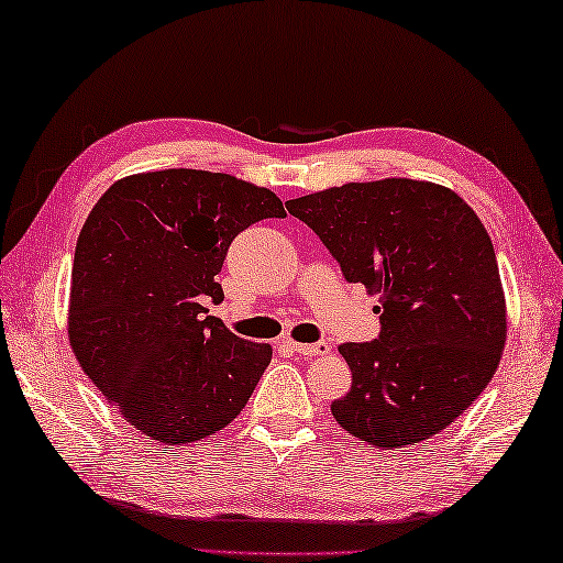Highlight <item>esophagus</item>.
<instances>
[{"label":"esophagus","mask_w":563,"mask_h":563,"mask_svg":"<svg viewBox=\"0 0 563 563\" xmlns=\"http://www.w3.org/2000/svg\"><path fill=\"white\" fill-rule=\"evenodd\" d=\"M294 352L299 356H324L331 352L329 342H317V344H291Z\"/></svg>","instance_id":"esophagus-1"}]
</instances>
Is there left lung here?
Returning a JSON list of instances; mask_svg holds the SVG:
<instances>
[{"label": "left lung", "instance_id": "1", "mask_svg": "<svg viewBox=\"0 0 563 563\" xmlns=\"http://www.w3.org/2000/svg\"><path fill=\"white\" fill-rule=\"evenodd\" d=\"M342 264L379 294L376 342L342 344L352 389L339 427L376 449L427 441L492 382L506 344L494 244L466 201L434 181H349L287 201Z\"/></svg>", "mask_w": 563, "mask_h": 563}]
</instances>
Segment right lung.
Wrapping results in <instances>:
<instances>
[{"label":"right lung","mask_w":563,"mask_h":563,"mask_svg":"<svg viewBox=\"0 0 563 563\" xmlns=\"http://www.w3.org/2000/svg\"><path fill=\"white\" fill-rule=\"evenodd\" d=\"M284 217L282 199L232 174L142 172L114 181L79 232L69 346L107 401L144 437L177 446L232 423L272 362L234 336L205 299L232 239Z\"/></svg>","instance_id":"obj_1"}]
</instances>
